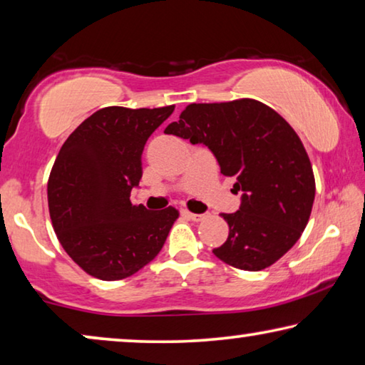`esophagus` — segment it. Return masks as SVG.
<instances>
[{
    "label": "esophagus",
    "instance_id": "obj_1",
    "mask_svg": "<svg viewBox=\"0 0 365 365\" xmlns=\"http://www.w3.org/2000/svg\"><path fill=\"white\" fill-rule=\"evenodd\" d=\"M185 214H187L188 219H192V221H195V222L203 221V219H205V214H196V212H190V211H187Z\"/></svg>",
    "mask_w": 365,
    "mask_h": 365
}]
</instances>
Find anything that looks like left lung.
I'll use <instances>...</instances> for the list:
<instances>
[{
  "instance_id": "8db88e82",
  "label": "left lung",
  "mask_w": 365,
  "mask_h": 365,
  "mask_svg": "<svg viewBox=\"0 0 365 365\" xmlns=\"http://www.w3.org/2000/svg\"><path fill=\"white\" fill-rule=\"evenodd\" d=\"M167 135L205 144L242 192L240 210L221 214L229 237L212 253L245 271L276 263L300 239L315 200V177L292 126L255 99L190 103Z\"/></svg>"
}]
</instances>
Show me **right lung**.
Returning a JSON list of instances; mask_svg holds the SVG:
<instances>
[{
  "mask_svg": "<svg viewBox=\"0 0 365 365\" xmlns=\"http://www.w3.org/2000/svg\"><path fill=\"white\" fill-rule=\"evenodd\" d=\"M173 108L97 110L56 155L47 188L51 224L73 262L97 279H125L144 268L178 219L173 206L153 212L130 201L144 144Z\"/></svg>",
  "mask_w": 365,
  "mask_h": 365,
  "instance_id": "right-lung-1",
  "label": "right lung"
}]
</instances>
